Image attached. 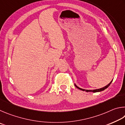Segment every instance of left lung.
Here are the masks:
<instances>
[{
	"label": "left lung",
	"instance_id": "1",
	"mask_svg": "<svg viewBox=\"0 0 125 125\" xmlns=\"http://www.w3.org/2000/svg\"><path fill=\"white\" fill-rule=\"evenodd\" d=\"M113 80L111 81L108 84V85H106V86H105V87H103V88H99V89H93V90H87V89H82V88H80V87H78L77 85H76L75 83V86L77 87V88H78V89H80V90H81V91H86V92H93V93H95V92H101V91H104V89H106L107 88H108V87L110 86V84H111V83L112 82V81H113Z\"/></svg>",
	"mask_w": 125,
	"mask_h": 125
}]
</instances>
